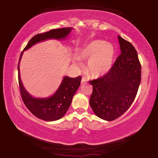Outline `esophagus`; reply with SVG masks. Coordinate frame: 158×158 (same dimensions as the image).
Here are the masks:
<instances>
[{
    "label": "esophagus",
    "mask_w": 158,
    "mask_h": 158,
    "mask_svg": "<svg viewBox=\"0 0 158 158\" xmlns=\"http://www.w3.org/2000/svg\"><path fill=\"white\" fill-rule=\"evenodd\" d=\"M86 81H87V79H86L85 77H82V79H81V84L85 83V82H86Z\"/></svg>",
    "instance_id": "esophagus-1"
}]
</instances>
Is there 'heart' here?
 Segmentation results:
<instances>
[{
    "mask_svg": "<svg viewBox=\"0 0 158 158\" xmlns=\"http://www.w3.org/2000/svg\"><path fill=\"white\" fill-rule=\"evenodd\" d=\"M81 59L87 60L86 71L89 76L98 77L110 72L114 56V48L102 40H94L79 52Z\"/></svg>",
    "mask_w": 158,
    "mask_h": 158,
    "instance_id": "obj_1",
    "label": "heart"
}]
</instances>
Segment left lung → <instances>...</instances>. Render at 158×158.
<instances>
[{
  "instance_id": "obj_1",
  "label": "left lung",
  "mask_w": 158,
  "mask_h": 158,
  "mask_svg": "<svg viewBox=\"0 0 158 158\" xmlns=\"http://www.w3.org/2000/svg\"><path fill=\"white\" fill-rule=\"evenodd\" d=\"M121 54L110 72L89 81L93 92L89 99L97 117L112 121L123 115L132 104L141 81V64L137 51L118 35Z\"/></svg>"
}]
</instances>
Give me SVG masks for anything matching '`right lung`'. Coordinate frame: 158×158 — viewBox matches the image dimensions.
<instances>
[{
	"label": "right lung",
	"instance_id": "add662e5",
	"mask_svg": "<svg viewBox=\"0 0 158 158\" xmlns=\"http://www.w3.org/2000/svg\"><path fill=\"white\" fill-rule=\"evenodd\" d=\"M72 29V28H57L35 35L30 39L23 51L27 50L36 43L45 40L65 39ZM23 52H21L20 56L19 62ZM19 62L18 64V71L20 93L23 103L28 110L34 116L45 121H55L62 118L69 108L73 97L81 84V76L76 78L64 77L59 89L54 95L48 98H34L25 89L22 84L20 78Z\"/></svg>",
	"mask_w": 158,
	"mask_h": 158
}]
</instances>
